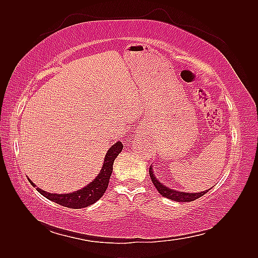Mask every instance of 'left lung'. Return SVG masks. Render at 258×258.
<instances>
[{
  "mask_svg": "<svg viewBox=\"0 0 258 258\" xmlns=\"http://www.w3.org/2000/svg\"><path fill=\"white\" fill-rule=\"evenodd\" d=\"M150 176H151V179H152V182H153L154 186L156 187V188H157L158 192L161 195V196L166 197V198H168V199H171V200L177 201V202H190V201H194V200H196V199L200 198L201 196H204L205 194H207V192L211 189V188H210V189H208V190H206V191L189 194V192L178 191V190H174V189L168 188L167 186H165L162 183H160V182L158 181V179H157V177L155 176L152 166L150 167Z\"/></svg>",
  "mask_w": 258,
  "mask_h": 258,
  "instance_id": "left-lung-1",
  "label": "left lung"
}]
</instances>
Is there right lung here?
I'll return each instance as SVG.
<instances>
[{
	"label": "right lung",
	"mask_w": 258,
	"mask_h": 258,
	"mask_svg": "<svg viewBox=\"0 0 258 258\" xmlns=\"http://www.w3.org/2000/svg\"><path fill=\"white\" fill-rule=\"evenodd\" d=\"M122 147L123 145L119 141L111 146V148L105 155L103 167L101 169L98 176L91 183L84 187V188L70 194H50L42 190L38 187L36 190L48 200H51L56 202V204L67 208L81 209L93 205L104 195L108 186V182H110V177L112 175L114 160L121 152ZM29 182L31 183V185L35 187V184L31 179H29Z\"/></svg>",
	"instance_id": "right-lung-1"
}]
</instances>
